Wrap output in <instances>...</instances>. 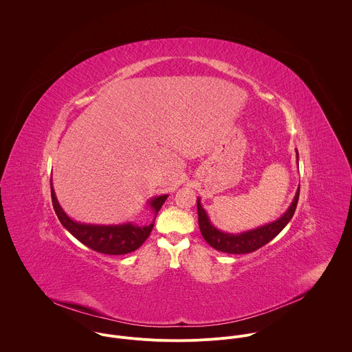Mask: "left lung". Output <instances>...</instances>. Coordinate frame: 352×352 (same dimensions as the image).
Listing matches in <instances>:
<instances>
[{
  "mask_svg": "<svg viewBox=\"0 0 352 352\" xmlns=\"http://www.w3.org/2000/svg\"><path fill=\"white\" fill-rule=\"evenodd\" d=\"M298 158H299V154L296 151V161L299 162ZM299 191H300V186H298L296 194H295L289 208L281 217H278L277 220H274L272 223H267L265 226H261V227H256L254 230H248V231H244L240 234H230V232L220 231L210 221L208 212L204 209V206L201 204V198H198L197 208H198V223H199L201 234L204 236V239L217 251H223V252H228V254L252 252V251L261 248L262 245H265L266 243H269L273 237H276L291 221V219L294 217L296 205H298Z\"/></svg>",
  "mask_w": 352,
  "mask_h": 352,
  "instance_id": "1",
  "label": "left lung"
}]
</instances>
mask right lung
<instances>
[{"instance_id": "obj_1", "label": "right lung", "mask_w": 352, "mask_h": 352, "mask_svg": "<svg viewBox=\"0 0 352 352\" xmlns=\"http://www.w3.org/2000/svg\"><path fill=\"white\" fill-rule=\"evenodd\" d=\"M50 188H52L50 191H52L53 208L63 227L89 248L97 252L108 254V255H122V254H128L138 250L148 237V234L154 227L157 213L160 212L161 206L168 198V194H164V195L153 197L146 202V206L154 213L153 221L147 226H138L131 221L104 226V224L80 223L71 219L63 210L56 197L52 182H50Z\"/></svg>"}]
</instances>
